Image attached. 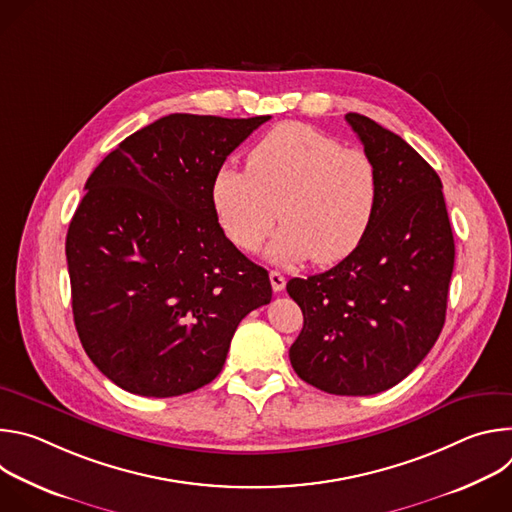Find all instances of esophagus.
<instances>
[{
	"mask_svg": "<svg viewBox=\"0 0 512 512\" xmlns=\"http://www.w3.org/2000/svg\"><path fill=\"white\" fill-rule=\"evenodd\" d=\"M269 281H271L273 291H283V287H285V277H283L279 271H271V273H269Z\"/></svg>",
	"mask_w": 512,
	"mask_h": 512,
	"instance_id": "esophagus-1",
	"label": "esophagus"
}]
</instances>
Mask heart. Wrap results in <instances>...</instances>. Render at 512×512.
I'll list each match as a JSON object with an SVG mask.
<instances>
[{
    "label": "heart",
    "mask_w": 512,
    "mask_h": 512,
    "mask_svg": "<svg viewBox=\"0 0 512 512\" xmlns=\"http://www.w3.org/2000/svg\"><path fill=\"white\" fill-rule=\"evenodd\" d=\"M210 200L227 237L255 253L283 221L267 255L277 263L346 259L369 233L379 202L375 162L304 123L273 127L249 152L247 170H218ZM280 210L277 211L276 208Z\"/></svg>",
    "instance_id": "obj_1"
}]
</instances>
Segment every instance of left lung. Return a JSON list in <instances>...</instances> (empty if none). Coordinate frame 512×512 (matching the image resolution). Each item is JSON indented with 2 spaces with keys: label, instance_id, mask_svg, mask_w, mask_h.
<instances>
[{
  "label": "left lung",
  "instance_id": "left-lung-1",
  "mask_svg": "<svg viewBox=\"0 0 512 512\" xmlns=\"http://www.w3.org/2000/svg\"><path fill=\"white\" fill-rule=\"evenodd\" d=\"M379 174L369 233L332 269L287 281L304 314L291 367L312 387L362 397L395 387L446 322L454 235L435 170L397 133L348 113Z\"/></svg>",
  "mask_w": 512,
  "mask_h": 512
}]
</instances>
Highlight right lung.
<instances>
[{
	"label": "right lung",
	"instance_id": "add662e5",
	"mask_svg": "<svg viewBox=\"0 0 512 512\" xmlns=\"http://www.w3.org/2000/svg\"><path fill=\"white\" fill-rule=\"evenodd\" d=\"M269 115L174 113L89 176L66 233L72 316L95 367L141 397H178L223 371L239 322L271 302L267 269L218 225L210 186Z\"/></svg>",
	"mask_w": 512,
	"mask_h": 512
}]
</instances>
